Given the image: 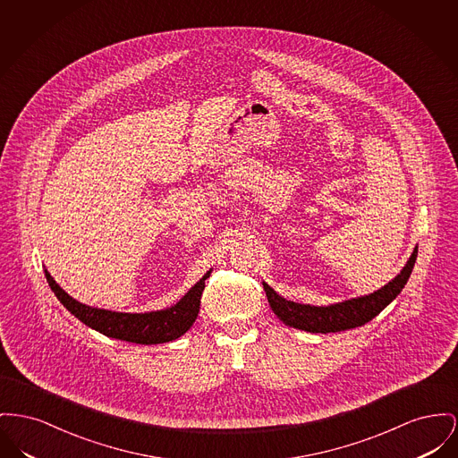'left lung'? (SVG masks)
I'll list each match as a JSON object with an SVG mask.
<instances>
[{"mask_svg": "<svg viewBox=\"0 0 458 458\" xmlns=\"http://www.w3.org/2000/svg\"><path fill=\"white\" fill-rule=\"evenodd\" d=\"M417 250L419 249L415 247L404 268L400 271V275H396L382 289H378L369 296L354 297V299L335 302L330 306H311V304L287 301L278 296L268 284L263 282V287L273 313L289 327L313 332V334L350 330L376 318L377 315L402 293L415 265Z\"/></svg>", "mask_w": 458, "mask_h": 458, "instance_id": "left-lung-1", "label": "left lung"}]
</instances>
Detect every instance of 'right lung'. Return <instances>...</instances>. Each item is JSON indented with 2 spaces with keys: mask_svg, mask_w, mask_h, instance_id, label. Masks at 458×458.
I'll return each mask as SVG.
<instances>
[{
  "mask_svg": "<svg viewBox=\"0 0 458 458\" xmlns=\"http://www.w3.org/2000/svg\"><path fill=\"white\" fill-rule=\"evenodd\" d=\"M209 275L211 271H208L189 293L171 308L148 313H119L91 308L72 299L55 282L48 269H45L47 282L52 287L55 296L78 320L107 337L136 344H162L182 337L199 315L200 296L206 287V278Z\"/></svg>",
  "mask_w": 458,
  "mask_h": 458,
  "instance_id": "1",
  "label": "right lung"
}]
</instances>
